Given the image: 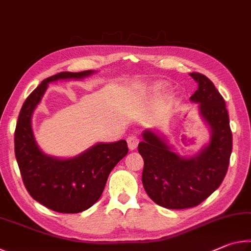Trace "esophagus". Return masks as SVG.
I'll use <instances>...</instances> for the list:
<instances>
[{
  "label": "esophagus",
  "instance_id": "34e87169",
  "mask_svg": "<svg viewBox=\"0 0 251 251\" xmlns=\"http://www.w3.org/2000/svg\"><path fill=\"white\" fill-rule=\"evenodd\" d=\"M127 144H128V148H129V150L133 151V150H135L136 147L138 146L139 138H138L136 135H131V136H129L128 138H127Z\"/></svg>",
  "mask_w": 251,
  "mask_h": 251
}]
</instances>
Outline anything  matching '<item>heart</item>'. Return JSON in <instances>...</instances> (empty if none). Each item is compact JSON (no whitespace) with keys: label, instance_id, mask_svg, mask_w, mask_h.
Listing matches in <instances>:
<instances>
[{"label":"heart","instance_id":"b5f03b06","mask_svg":"<svg viewBox=\"0 0 251 251\" xmlns=\"http://www.w3.org/2000/svg\"><path fill=\"white\" fill-rule=\"evenodd\" d=\"M163 88H164V85H161V84H156L154 86L155 91H160V90H163Z\"/></svg>","mask_w":251,"mask_h":251}]
</instances>
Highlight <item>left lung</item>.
Here are the masks:
<instances>
[{
    "label": "left lung",
    "instance_id": "8db88e82",
    "mask_svg": "<svg viewBox=\"0 0 251 251\" xmlns=\"http://www.w3.org/2000/svg\"><path fill=\"white\" fill-rule=\"evenodd\" d=\"M190 76L198 83L190 100L199 103L201 116L210 126L209 144L193 158H181L151 130L144 131V141L138 144L144 188L152 201L168 209L192 208L209 197L226 176L232 151L224 97L207 76L196 72Z\"/></svg>",
    "mask_w": 251,
    "mask_h": 251
}]
</instances>
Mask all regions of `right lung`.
Returning <instances> with one entry per match:
<instances>
[{
  "label": "right lung",
  "instance_id": "1",
  "mask_svg": "<svg viewBox=\"0 0 251 251\" xmlns=\"http://www.w3.org/2000/svg\"><path fill=\"white\" fill-rule=\"evenodd\" d=\"M93 71L62 72L45 78L25 100L14 133L15 157L24 186L33 199L49 209L63 214H77L99 201L109 173L127 155L124 139L97 144L70 159H57L42 152L34 139L31 118L50 82L83 78Z\"/></svg>",
  "mask_w": 251,
  "mask_h": 251
}]
</instances>
